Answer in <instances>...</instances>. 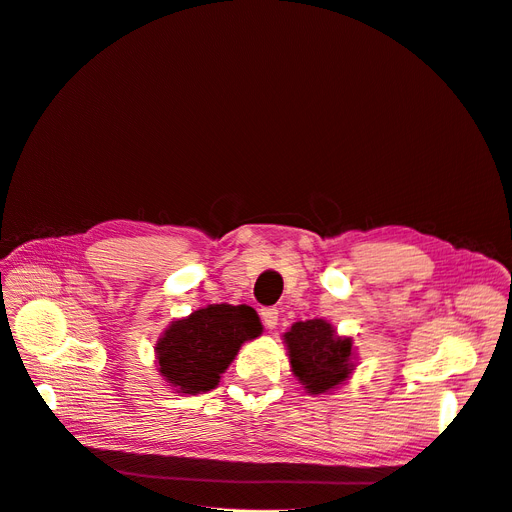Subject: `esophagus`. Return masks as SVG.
Here are the masks:
<instances>
[{
    "instance_id": "1",
    "label": "esophagus",
    "mask_w": 512,
    "mask_h": 512,
    "mask_svg": "<svg viewBox=\"0 0 512 512\" xmlns=\"http://www.w3.org/2000/svg\"><path fill=\"white\" fill-rule=\"evenodd\" d=\"M260 318H262L266 328H275L277 322H279V310L277 308H262Z\"/></svg>"
}]
</instances>
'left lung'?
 I'll return each mask as SVG.
<instances>
[{"instance_id": "1", "label": "left lung", "mask_w": 512, "mask_h": 512, "mask_svg": "<svg viewBox=\"0 0 512 512\" xmlns=\"http://www.w3.org/2000/svg\"><path fill=\"white\" fill-rule=\"evenodd\" d=\"M293 374L312 395L328 393L351 374V339L335 335L326 320L295 322L285 333Z\"/></svg>"}]
</instances>
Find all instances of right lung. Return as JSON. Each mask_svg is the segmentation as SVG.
<instances>
[{"label":"right lung","instance_id":"obj_1","mask_svg":"<svg viewBox=\"0 0 512 512\" xmlns=\"http://www.w3.org/2000/svg\"><path fill=\"white\" fill-rule=\"evenodd\" d=\"M262 333L250 306L213 304L175 320L157 343L159 372L177 393L198 395L215 388L244 341Z\"/></svg>","mask_w":512,"mask_h":512}]
</instances>
